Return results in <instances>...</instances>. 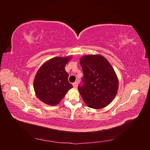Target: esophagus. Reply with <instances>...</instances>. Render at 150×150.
<instances>
[{
	"label": "esophagus",
	"instance_id": "1",
	"mask_svg": "<svg viewBox=\"0 0 150 150\" xmlns=\"http://www.w3.org/2000/svg\"><path fill=\"white\" fill-rule=\"evenodd\" d=\"M72 86H73V87H74V89H76L77 88H78V83L75 82L74 83H72Z\"/></svg>",
	"mask_w": 150,
	"mask_h": 150
}]
</instances>
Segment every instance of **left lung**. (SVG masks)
<instances>
[{
    "label": "left lung",
    "instance_id": "left-lung-1",
    "mask_svg": "<svg viewBox=\"0 0 150 150\" xmlns=\"http://www.w3.org/2000/svg\"><path fill=\"white\" fill-rule=\"evenodd\" d=\"M84 76L78 91L88 107L99 110L115 99L118 89V79L110 63L99 54L80 58Z\"/></svg>",
    "mask_w": 150,
    "mask_h": 150
}]
</instances>
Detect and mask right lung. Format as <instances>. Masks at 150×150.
I'll use <instances>...</instances> for the list:
<instances>
[{
    "label": "right lung",
    "mask_w": 150,
    "mask_h": 150,
    "mask_svg": "<svg viewBox=\"0 0 150 150\" xmlns=\"http://www.w3.org/2000/svg\"><path fill=\"white\" fill-rule=\"evenodd\" d=\"M71 57H53L39 67L34 80V89L40 101L50 106L57 105L73 87L68 81L69 74L65 70Z\"/></svg>",
    "instance_id": "1"
}]
</instances>
